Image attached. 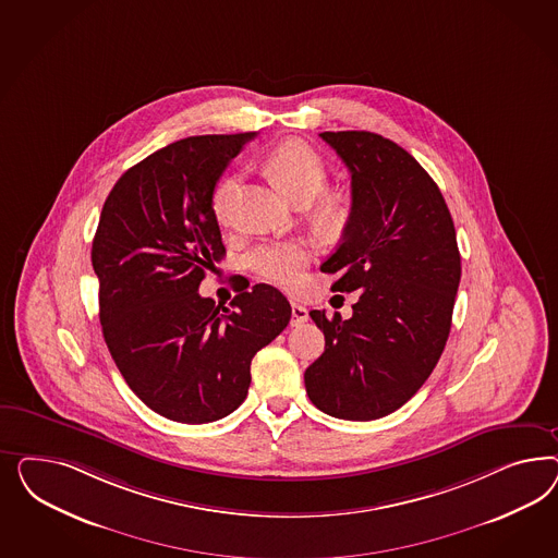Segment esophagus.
Returning <instances> with one entry per match:
<instances>
[{"mask_svg": "<svg viewBox=\"0 0 558 558\" xmlns=\"http://www.w3.org/2000/svg\"><path fill=\"white\" fill-rule=\"evenodd\" d=\"M306 319H308V311L304 308L303 304L292 303V319H290V325H292V327H301Z\"/></svg>", "mask_w": 558, "mask_h": 558, "instance_id": "esophagus-1", "label": "esophagus"}]
</instances>
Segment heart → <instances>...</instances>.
Segmentation results:
<instances>
[{"label":"heart","instance_id":"obj_1","mask_svg":"<svg viewBox=\"0 0 558 558\" xmlns=\"http://www.w3.org/2000/svg\"><path fill=\"white\" fill-rule=\"evenodd\" d=\"M264 169L271 182L280 187L294 204H308L329 180V168L319 153L311 145L296 138H288L271 147L264 157ZM235 175H225L213 192V210L217 219H227L231 213ZM317 217L325 225H331L341 217V204L336 196H325L317 206ZM308 264V252L299 241H271L255 247L247 255V266L257 278L276 284L292 288L299 284L304 268Z\"/></svg>","mask_w":558,"mask_h":558}]
</instances>
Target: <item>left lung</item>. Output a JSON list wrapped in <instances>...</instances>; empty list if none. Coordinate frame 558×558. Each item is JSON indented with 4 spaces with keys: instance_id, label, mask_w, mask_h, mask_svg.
<instances>
[{
    "instance_id": "obj_1",
    "label": "left lung",
    "mask_w": 558,
    "mask_h": 558,
    "mask_svg": "<svg viewBox=\"0 0 558 558\" xmlns=\"http://www.w3.org/2000/svg\"><path fill=\"white\" fill-rule=\"evenodd\" d=\"M352 173V213L322 264L333 292L360 290L354 315L311 311L325 352L304 372L323 413L371 422L422 389L444 352L460 282L457 231L413 155L368 131L322 133Z\"/></svg>"
}]
</instances>
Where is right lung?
<instances>
[{
  "mask_svg": "<svg viewBox=\"0 0 558 558\" xmlns=\"http://www.w3.org/2000/svg\"><path fill=\"white\" fill-rule=\"evenodd\" d=\"M255 133L187 136L120 175L92 243L106 345L136 397L171 422L210 423L247 397L252 360L292 315L270 284L231 306L198 294L225 257L213 192Z\"/></svg>",
  "mask_w": 558,
  "mask_h": 558,
  "instance_id": "1",
  "label": "right lung"
}]
</instances>
